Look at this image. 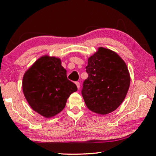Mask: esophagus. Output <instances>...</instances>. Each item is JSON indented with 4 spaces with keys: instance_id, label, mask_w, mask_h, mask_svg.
<instances>
[{
    "instance_id": "esophagus-1",
    "label": "esophagus",
    "mask_w": 156,
    "mask_h": 156,
    "mask_svg": "<svg viewBox=\"0 0 156 156\" xmlns=\"http://www.w3.org/2000/svg\"><path fill=\"white\" fill-rule=\"evenodd\" d=\"M76 87H77V88H78V89H79L80 88V82H76Z\"/></svg>"
}]
</instances>
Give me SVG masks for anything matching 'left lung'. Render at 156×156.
Segmentation results:
<instances>
[{
  "label": "left lung",
  "mask_w": 156,
  "mask_h": 156,
  "mask_svg": "<svg viewBox=\"0 0 156 156\" xmlns=\"http://www.w3.org/2000/svg\"><path fill=\"white\" fill-rule=\"evenodd\" d=\"M88 77L82 94L89 110L101 115L115 111L127 94L130 74L117 53L100 47L88 59Z\"/></svg>",
  "instance_id": "8db88e82"
}]
</instances>
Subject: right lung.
Returning a JSON list of instances; mask_svg holds the SVG:
<instances>
[{
	"label": "right lung",
	"instance_id": "obj_1",
	"mask_svg": "<svg viewBox=\"0 0 156 156\" xmlns=\"http://www.w3.org/2000/svg\"><path fill=\"white\" fill-rule=\"evenodd\" d=\"M23 91L32 109L45 118L54 117L64 108L67 99L77 91L69 81L58 58H39L23 78Z\"/></svg>",
	"mask_w": 156,
	"mask_h": 156
}]
</instances>
